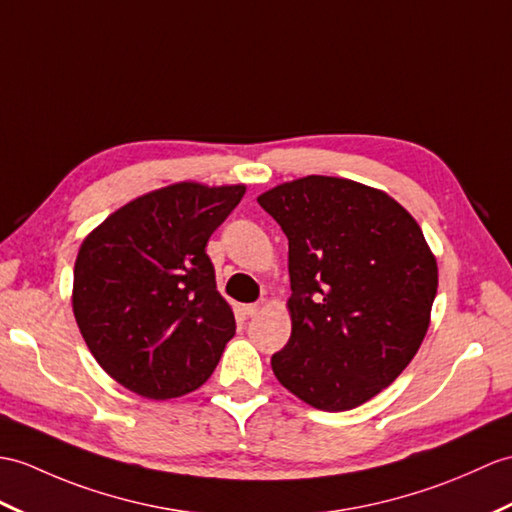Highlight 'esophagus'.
Wrapping results in <instances>:
<instances>
[{
  "mask_svg": "<svg viewBox=\"0 0 512 512\" xmlns=\"http://www.w3.org/2000/svg\"><path fill=\"white\" fill-rule=\"evenodd\" d=\"M264 307H266V301L261 299V301H257V303L246 305V314H248V316H257L261 310H264Z\"/></svg>",
  "mask_w": 512,
  "mask_h": 512,
  "instance_id": "34e87169",
  "label": "esophagus"
}]
</instances>
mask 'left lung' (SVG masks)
Wrapping results in <instances>:
<instances>
[{"instance_id":"8db88e82","label":"left lung","mask_w":512,"mask_h":512,"mask_svg":"<svg viewBox=\"0 0 512 512\" xmlns=\"http://www.w3.org/2000/svg\"><path fill=\"white\" fill-rule=\"evenodd\" d=\"M257 202L290 248L292 334L272 371L318 410L360 406L395 382L430 325L438 270L421 227L388 194L334 176Z\"/></svg>"}]
</instances>
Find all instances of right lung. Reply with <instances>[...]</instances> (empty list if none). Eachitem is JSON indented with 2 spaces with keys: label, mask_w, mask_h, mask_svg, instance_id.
Wrapping results in <instances>:
<instances>
[{
  "label": "right lung",
  "mask_w": 512,
  "mask_h": 512,
  "mask_svg": "<svg viewBox=\"0 0 512 512\" xmlns=\"http://www.w3.org/2000/svg\"><path fill=\"white\" fill-rule=\"evenodd\" d=\"M244 185L178 183L117 209L82 242L74 316L115 382L148 399L187 395L209 379L235 334L205 251Z\"/></svg>",
  "instance_id": "1"
}]
</instances>
